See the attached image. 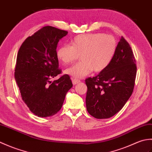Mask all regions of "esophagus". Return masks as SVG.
<instances>
[{"mask_svg": "<svg viewBox=\"0 0 152 152\" xmlns=\"http://www.w3.org/2000/svg\"><path fill=\"white\" fill-rule=\"evenodd\" d=\"M80 82V80H78V79H72V83H73V85H76V84H78V83H79Z\"/></svg>", "mask_w": 152, "mask_h": 152, "instance_id": "34e87169", "label": "esophagus"}]
</instances>
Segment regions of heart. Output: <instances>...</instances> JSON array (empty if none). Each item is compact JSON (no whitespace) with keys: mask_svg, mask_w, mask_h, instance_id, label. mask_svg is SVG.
<instances>
[{"mask_svg":"<svg viewBox=\"0 0 152 152\" xmlns=\"http://www.w3.org/2000/svg\"><path fill=\"white\" fill-rule=\"evenodd\" d=\"M117 42L115 38L102 33L80 34L70 41V46L63 45L57 51L60 62L66 65L75 61L78 56L80 61L68 68L65 73L74 78H82L93 70L99 72L111 63L114 58Z\"/></svg>","mask_w":152,"mask_h":152,"instance_id":"heart-1","label":"heart"}]
</instances>
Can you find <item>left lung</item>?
Listing matches in <instances>:
<instances>
[{
	"mask_svg": "<svg viewBox=\"0 0 152 152\" xmlns=\"http://www.w3.org/2000/svg\"><path fill=\"white\" fill-rule=\"evenodd\" d=\"M135 58L130 45L119 39L115 56L104 70L86 80V103L90 115L110 118L121 110L133 91L137 75Z\"/></svg>",
	"mask_w": 152,
	"mask_h": 152,
	"instance_id": "8db88e82",
	"label": "left lung"
}]
</instances>
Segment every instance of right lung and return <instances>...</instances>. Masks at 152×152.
<instances>
[{"instance_id": "right-lung-1", "label": "right lung", "mask_w": 152, "mask_h": 152, "mask_svg": "<svg viewBox=\"0 0 152 152\" xmlns=\"http://www.w3.org/2000/svg\"><path fill=\"white\" fill-rule=\"evenodd\" d=\"M66 31L46 26L28 37L19 48L15 80L21 98L31 112L38 117L52 116L62 107L66 93L72 87L70 76L61 74L57 47Z\"/></svg>"}]
</instances>
